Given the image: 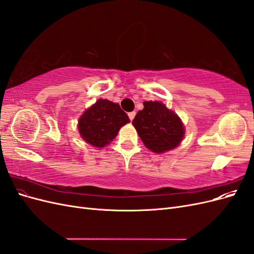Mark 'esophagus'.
<instances>
[{"label": "esophagus", "mask_w": 254, "mask_h": 254, "mask_svg": "<svg viewBox=\"0 0 254 254\" xmlns=\"http://www.w3.org/2000/svg\"><path fill=\"white\" fill-rule=\"evenodd\" d=\"M128 117H129L130 121H132V120L134 119V117H135V112H134V111H132V112H129V113H128Z\"/></svg>", "instance_id": "34e87169"}]
</instances>
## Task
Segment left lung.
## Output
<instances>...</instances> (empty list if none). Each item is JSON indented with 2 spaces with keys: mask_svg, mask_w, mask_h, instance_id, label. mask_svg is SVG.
<instances>
[{
  "mask_svg": "<svg viewBox=\"0 0 254 254\" xmlns=\"http://www.w3.org/2000/svg\"><path fill=\"white\" fill-rule=\"evenodd\" d=\"M132 121L140 139L149 150L163 153L179 146L186 129L181 119L161 102H144Z\"/></svg>",
  "mask_w": 254,
  "mask_h": 254,
  "instance_id": "obj_1",
  "label": "left lung"
}]
</instances>
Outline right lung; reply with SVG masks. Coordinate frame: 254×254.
I'll list each match as a JSON object with an SVG mask.
<instances>
[{"instance_id": "1", "label": "right lung", "mask_w": 254, "mask_h": 254, "mask_svg": "<svg viewBox=\"0 0 254 254\" xmlns=\"http://www.w3.org/2000/svg\"><path fill=\"white\" fill-rule=\"evenodd\" d=\"M129 122L128 115L119 104L98 99L81 114L77 127L83 141L96 148H103L113 141L120 129Z\"/></svg>"}]
</instances>
